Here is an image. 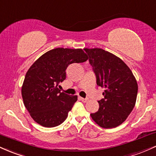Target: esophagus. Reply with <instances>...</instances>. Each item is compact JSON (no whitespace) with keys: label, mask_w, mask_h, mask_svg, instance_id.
Instances as JSON below:
<instances>
[{"label":"esophagus","mask_w":156,"mask_h":156,"mask_svg":"<svg viewBox=\"0 0 156 156\" xmlns=\"http://www.w3.org/2000/svg\"><path fill=\"white\" fill-rule=\"evenodd\" d=\"M80 101H83V102H84V103H86V102H87V101H89V99H88V98H80Z\"/></svg>","instance_id":"34e87169"}]
</instances>
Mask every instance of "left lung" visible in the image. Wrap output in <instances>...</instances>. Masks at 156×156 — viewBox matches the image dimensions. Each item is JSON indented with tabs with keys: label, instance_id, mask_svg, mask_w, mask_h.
<instances>
[{
	"label": "left lung",
	"instance_id": "obj_1",
	"mask_svg": "<svg viewBox=\"0 0 156 156\" xmlns=\"http://www.w3.org/2000/svg\"><path fill=\"white\" fill-rule=\"evenodd\" d=\"M98 87L105 88L99 109L91 114L104 128L121 125L132 112L136 101L138 85L130 68L122 60L101 48H85Z\"/></svg>",
	"mask_w": 156,
	"mask_h": 156
}]
</instances>
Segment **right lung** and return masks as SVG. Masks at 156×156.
<instances>
[{
	"label": "right lung",
	"instance_id": "1",
	"mask_svg": "<svg viewBox=\"0 0 156 156\" xmlns=\"http://www.w3.org/2000/svg\"><path fill=\"white\" fill-rule=\"evenodd\" d=\"M82 49L58 48L48 51L32 64L22 87L25 106L34 120L47 128L62 124L78 100L76 95L61 92L66 69L73 63L87 60Z\"/></svg>",
	"mask_w": 156,
	"mask_h": 156
}]
</instances>
